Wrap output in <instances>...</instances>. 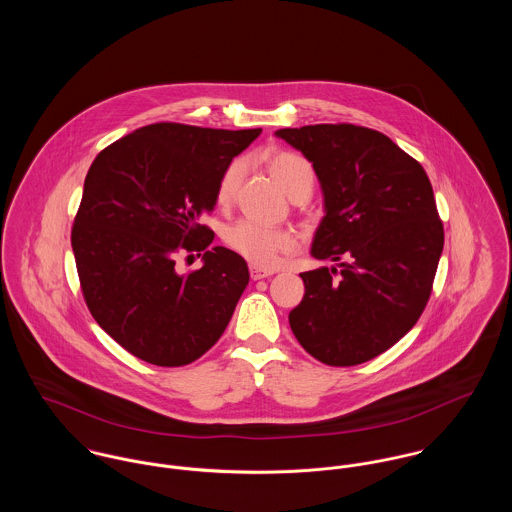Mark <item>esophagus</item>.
I'll list each match as a JSON object with an SVG mask.
<instances>
[{
  "label": "esophagus",
  "instance_id": "esophagus-1",
  "mask_svg": "<svg viewBox=\"0 0 512 512\" xmlns=\"http://www.w3.org/2000/svg\"><path fill=\"white\" fill-rule=\"evenodd\" d=\"M274 272L272 270H266V268H260V266H250V276L252 280H262V278H268L272 276Z\"/></svg>",
  "mask_w": 512,
  "mask_h": 512
}]
</instances>
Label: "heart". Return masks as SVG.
<instances>
[{"label": "heart", "mask_w": 512, "mask_h": 512, "mask_svg": "<svg viewBox=\"0 0 512 512\" xmlns=\"http://www.w3.org/2000/svg\"><path fill=\"white\" fill-rule=\"evenodd\" d=\"M266 165L272 177L280 183V187L288 195H292L301 187L311 189L313 185L311 163L295 151H288V149L270 151L266 155ZM240 177H242V161H232L224 169L217 187V201L220 205H226L232 201ZM224 240L234 252L242 254L252 264L264 266V268L274 266L282 254L292 252L297 246V238L292 230L270 228L252 220H238L236 224H232L224 232Z\"/></svg>", "instance_id": "b5f03b06"}]
</instances>
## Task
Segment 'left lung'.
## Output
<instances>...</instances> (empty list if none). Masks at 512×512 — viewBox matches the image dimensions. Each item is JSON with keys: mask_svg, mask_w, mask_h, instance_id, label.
I'll return each mask as SVG.
<instances>
[{"mask_svg": "<svg viewBox=\"0 0 512 512\" xmlns=\"http://www.w3.org/2000/svg\"><path fill=\"white\" fill-rule=\"evenodd\" d=\"M313 163L323 193L311 256L331 260L299 274L303 299L290 311L299 345L329 366L366 363L420 319L443 250L424 167L376 130L315 124L276 132Z\"/></svg>", "mask_w": 512, "mask_h": 512, "instance_id": "8db88e82", "label": "left lung"}]
</instances>
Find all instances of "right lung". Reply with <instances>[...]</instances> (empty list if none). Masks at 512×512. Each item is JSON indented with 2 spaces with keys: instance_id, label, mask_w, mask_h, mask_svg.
Segmentation results:
<instances>
[{
  "instance_id": "obj_1",
  "label": "right lung",
  "mask_w": 512,
  "mask_h": 512,
  "mask_svg": "<svg viewBox=\"0 0 512 512\" xmlns=\"http://www.w3.org/2000/svg\"><path fill=\"white\" fill-rule=\"evenodd\" d=\"M260 132L161 122L92 161L71 234L76 270L92 317L134 357L189 365L224 333L250 274L240 254L211 248L215 232L201 217ZM185 249L204 252L201 271L174 270Z\"/></svg>"
}]
</instances>
